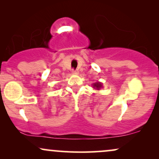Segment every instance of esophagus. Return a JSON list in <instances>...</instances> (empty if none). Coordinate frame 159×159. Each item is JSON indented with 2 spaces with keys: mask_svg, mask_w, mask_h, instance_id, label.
Returning <instances> with one entry per match:
<instances>
[{
  "mask_svg": "<svg viewBox=\"0 0 159 159\" xmlns=\"http://www.w3.org/2000/svg\"><path fill=\"white\" fill-rule=\"evenodd\" d=\"M72 72L73 74H78V69H72Z\"/></svg>",
  "mask_w": 159,
  "mask_h": 159,
  "instance_id": "esophagus-1",
  "label": "esophagus"
}]
</instances>
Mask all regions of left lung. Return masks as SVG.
<instances>
[{
	"label": "left lung",
	"mask_w": 159,
	"mask_h": 159,
	"mask_svg": "<svg viewBox=\"0 0 159 159\" xmlns=\"http://www.w3.org/2000/svg\"><path fill=\"white\" fill-rule=\"evenodd\" d=\"M102 87V84L100 82H96V83L93 84V87L96 88V90H100V88Z\"/></svg>",
	"instance_id": "left-lung-1"
}]
</instances>
